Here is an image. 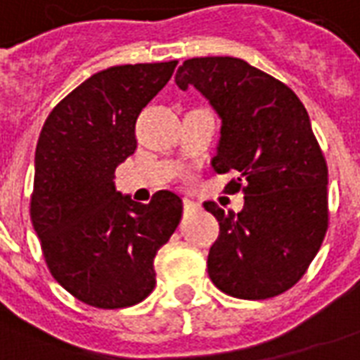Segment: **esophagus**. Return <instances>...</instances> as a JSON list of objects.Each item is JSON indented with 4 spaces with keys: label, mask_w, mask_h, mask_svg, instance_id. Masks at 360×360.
<instances>
[{
    "label": "esophagus",
    "mask_w": 360,
    "mask_h": 360,
    "mask_svg": "<svg viewBox=\"0 0 360 360\" xmlns=\"http://www.w3.org/2000/svg\"><path fill=\"white\" fill-rule=\"evenodd\" d=\"M184 209L186 211H195V209H199V203L198 201H191V199L184 198Z\"/></svg>",
    "instance_id": "34e87169"
}]
</instances>
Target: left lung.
I'll list each match as a JSON object with an SVG mask.
<instances>
[{
    "mask_svg": "<svg viewBox=\"0 0 360 360\" xmlns=\"http://www.w3.org/2000/svg\"><path fill=\"white\" fill-rule=\"evenodd\" d=\"M180 90L195 88L220 117L212 169L243 191L238 214L203 203L219 220L207 270L238 299H269L297 284L328 228V167L309 112L276 78L236 57H193L178 67Z\"/></svg>",
    "mask_w": 360,
    "mask_h": 360,
    "instance_id": "8db88e82",
    "label": "left lung"
}]
</instances>
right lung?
<instances>
[{
  "label": "right lung",
  "mask_w": 360,
  "mask_h": 360,
  "mask_svg": "<svg viewBox=\"0 0 360 360\" xmlns=\"http://www.w3.org/2000/svg\"><path fill=\"white\" fill-rule=\"evenodd\" d=\"M178 61L96 72L57 103L34 157L30 219L47 269L78 301L132 307L155 288V255L182 219L169 190L136 203L115 188V169L136 149V120Z\"/></svg>",
  "instance_id": "add662e5"
}]
</instances>
